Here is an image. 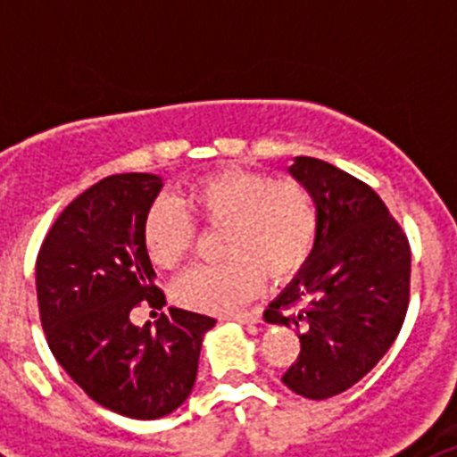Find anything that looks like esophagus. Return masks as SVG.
I'll use <instances>...</instances> for the list:
<instances>
[{"label":"esophagus","mask_w":457,"mask_h":457,"mask_svg":"<svg viewBox=\"0 0 457 457\" xmlns=\"http://www.w3.org/2000/svg\"><path fill=\"white\" fill-rule=\"evenodd\" d=\"M224 320H236L242 322V325H256V322H261V318L256 313H233V316H224Z\"/></svg>","instance_id":"obj_1"}]
</instances>
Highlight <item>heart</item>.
Masks as SVG:
<instances>
[{"instance_id":"obj_1","label":"heart","mask_w":457,"mask_h":457,"mask_svg":"<svg viewBox=\"0 0 457 457\" xmlns=\"http://www.w3.org/2000/svg\"><path fill=\"white\" fill-rule=\"evenodd\" d=\"M179 201H155L144 220V247L157 268L173 270L192 252V216L208 226L226 224L228 261L196 265L176 284V297L189 309L233 316L261 293L265 277L288 281L316 249V201L297 180L221 169L189 185Z\"/></svg>"}]
</instances>
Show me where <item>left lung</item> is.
I'll list each match as a JSON object with an SVG mask.
<instances>
[{
    "instance_id": "obj_1",
    "label": "left lung",
    "mask_w": 457,
    "mask_h": 457,
    "mask_svg": "<svg viewBox=\"0 0 457 457\" xmlns=\"http://www.w3.org/2000/svg\"><path fill=\"white\" fill-rule=\"evenodd\" d=\"M288 173L318 208L309 263L265 311L272 325L297 327L300 357L281 382L325 401L364 378L401 332L410 302V245L366 183L316 157H295Z\"/></svg>"
}]
</instances>
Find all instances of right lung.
<instances>
[{
    "instance_id": "right-lung-1",
    "label": "right lung",
    "mask_w": 457,
    "mask_h": 457,
    "mask_svg": "<svg viewBox=\"0 0 457 457\" xmlns=\"http://www.w3.org/2000/svg\"><path fill=\"white\" fill-rule=\"evenodd\" d=\"M162 179L119 173L82 192L52 224L36 258V295L47 345L88 398L120 417L151 421L192 394L204 337L215 318L171 306L151 327L130 320L164 293L144 247V220Z\"/></svg>"
}]
</instances>
